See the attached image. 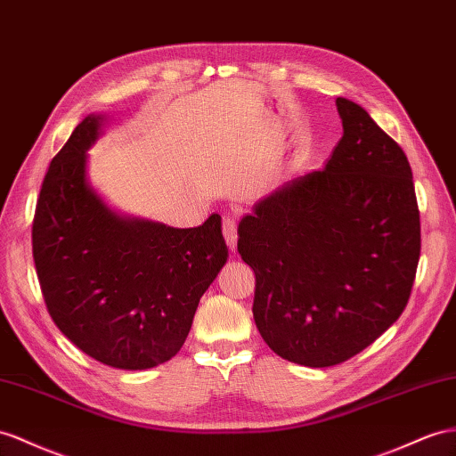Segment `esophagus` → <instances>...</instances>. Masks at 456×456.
<instances>
[{"instance_id": "obj_1", "label": "esophagus", "mask_w": 456, "mask_h": 456, "mask_svg": "<svg viewBox=\"0 0 456 456\" xmlns=\"http://www.w3.org/2000/svg\"><path fill=\"white\" fill-rule=\"evenodd\" d=\"M224 237H225L227 244H229V248H231V250H235V247H237V239H239V235H237V221H235V217H231V216H225V217H224Z\"/></svg>"}]
</instances>
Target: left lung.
Listing matches in <instances>:
<instances>
[{"mask_svg":"<svg viewBox=\"0 0 456 456\" xmlns=\"http://www.w3.org/2000/svg\"><path fill=\"white\" fill-rule=\"evenodd\" d=\"M343 136L323 169L287 181L239 224L256 275L254 322L275 354L341 364L399 320L419 260V214L401 146L335 100Z\"/></svg>","mask_w":456,"mask_h":456,"instance_id":"left-lung-1","label":"left lung"}]
</instances>
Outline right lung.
<instances>
[{
    "label": "right lung",
    "instance_id": "1",
    "mask_svg": "<svg viewBox=\"0 0 456 456\" xmlns=\"http://www.w3.org/2000/svg\"><path fill=\"white\" fill-rule=\"evenodd\" d=\"M108 115L77 125L45 173L32 256L52 320L102 364L148 370L179 353L229 250L221 217L177 229L117 212L88 179Z\"/></svg>",
    "mask_w": 456,
    "mask_h": 456
}]
</instances>
